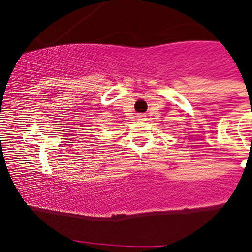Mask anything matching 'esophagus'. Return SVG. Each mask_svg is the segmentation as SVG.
<instances>
[{"label": "esophagus", "instance_id": "1", "mask_svg": "<svg viewBox=\"0 0 252 252\" xmlns=\"http://www.w3.org/2000/svg\"><path fill=\"white\" fill-rule=\"evenodd\" d=\"M137 120L144 121V120H146V115H144V114H138L137 115Z\"/></svg>", "mask_w": 252, "mask_h": 252}]
</instances>
